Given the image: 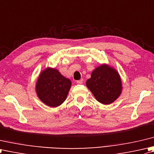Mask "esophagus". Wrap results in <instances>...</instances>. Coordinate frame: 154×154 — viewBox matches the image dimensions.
Instances as JSON below:
<instances>
[{
    "mask_svg": "<svg viewBox=\"0 0 154 154\" xmlns=\"http://www.w3.org/2000/svg\"><path fill=\"white\" fill-rule=\"evenodd\" d=\"M76 83L78 84H82L83 83V79H80V80H77L76 81Z\"/></svg>",
    "mask_w": 154,
    "mask_h": 154,
    "instance_id": "34e87169",
    "label": "esophagus"
}]
</instances>
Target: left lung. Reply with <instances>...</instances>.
<instances>
[{
    "instance_id": "obj_1",
    "label": "left lung",
    "mask_w": 154,
    "mask_h": 154,
    "mask_svg": "<svg viewBox=\"0 0 154 154\" xmlns=\"http://www.w3.org/2000/svg\"><path fill=\"white\" fill-rule=\"evenodd\" d=\"M86 86L96 99L103 104H109L116 100L122 92V81L118 72L103 64L94 70L86 81Z\"/></svg>"
}]
</instances>
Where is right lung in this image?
<instances>
[{
    "instance_id": "add662e5",
    "label": "right lung",
    "mask_w": 154,
    "mask_h": 154,
    "mask_svg": "<svg viewBox=\"0 0 154 154\" xmlns=\"http://www.w3.org/2000/svg\"><path fill=\"white\" fill-rule=\"evenodd\" d=\"M71 87V81L58 70L48 68L38 78L36 92L40 100L50 107H57L63 103Z\"/></svg>"
}]
</instances>
